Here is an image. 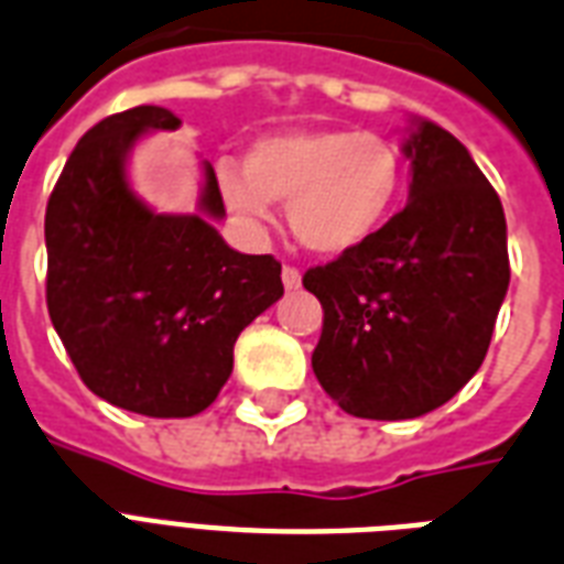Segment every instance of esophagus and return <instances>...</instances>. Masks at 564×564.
<instances>
[{"label": "esophagus", "mask_w": 564, "mask_h": 564, "mask_svg": "<svg viewBox=\"0 0 564 564\" xmlns=\"http://www.w3.org/2000/svg\"><path fill=\"white\" fill-rule=\"evenodd\" d=\"M282 285H285L288 291H296V288L303 285V273L296 268H282Z\"/></svg>", "instance_id": "esophagus-1"}]
</instances>
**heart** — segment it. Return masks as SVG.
<instances>
[{
	"label": "heart",
	"instance_id": "b5f03b06",
	"mask_svg": "<svg viewBox=\"0 0 564 564\" xmlns=\"http://www.w3.org/2000/svg\"><path fill=\"white\" fill-rule=\"evenodd\" d=\"M217 185L247 232L288 203L291 232L317 256L365 247L386 226L403 191V159L391 141L344 129H285L261 134L243 152V170L223 167Z\"/></svg>",
	"mask_w": 564,
	"mask_h": 564
}]
</instances>
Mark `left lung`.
<instances>
[{
	"instance_id": "obj_1",
	"label": "left lung",
	"mask_w": 564,
	"mask_h": 564,
	"mask_svg": "<svg viewBox=\"0 0 564 564\" xmlns=\"http://www.w3.org/2000/svg\"><path fill=\"white\" fill-rule=\"evenodd\" d=\"M403 155V212L303 276L323 305L314 377L344 412L370 421L421 417L459 394L509 288L503 205L470 152L414 117Z\"/></svg>"
}]
</instances>
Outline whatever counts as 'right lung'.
I'll return each mask as SVG.
<instances>
[{
  "mask_svg": "<svg viewBox=\"0 0 564 564\" xmlns=\"http://www.w3.org/2000/svg\"><path fill=\"white\" fill-rule=\"evenodd\" d=\"M182 120L159 105L105 117L78 141L46 205V305L96 397L147 417H194L232 373L238 335L285 294L273 256L232 250L203 161L194 214H161L134 194L129 155Z\"/></svg>",
  "mask_w": 564,
  "mask_h": 564,
  "instance_id": "add662e5",
  "label": "right lung"
}]
</instances>
